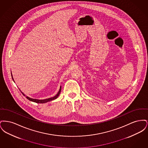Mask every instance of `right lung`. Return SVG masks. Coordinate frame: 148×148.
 <instances>
[{"mask_svg":"<svg viewBox=\"0 0 148 148\" xmlns=\"http://www.w3.org/2000/svg\"><path fill=\"white\" fill-rule=\"evenodd\" d=\"M11 74H12V73H11ZM12 79H13V81L14 82V79H13V77L12 74ZM61 90H62V87L60 86V89H59V91L56 94V95H55L54 97H51V98L46 99H43V100H39V99H33L31 98H29V97H27V96H25V95L23 92H22L23 95L24 96H25L26 98L28 99V100H29L30 101L35 102V103H42H42H47V102H48V101H51V100H54V99L57 98L58 97V96L59 95V94H60V92H61Z\"/></svg>","mask_w":148,"mask_h":148,"instance_id":"add662e5","label":"right lung"}]
</instances>
